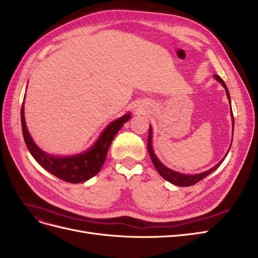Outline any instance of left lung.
Instances as JSON below:
<instances>
[{
    "mask_svg": "<svg viewBox=\"0 0 258 258\" xmlns=\"http://www.w3.org/2000/svg\"><path fill=\"white\" fill-rule=\"evenodd\" d=\"M214 77L224 86V88L226 90V95H227V97L229 99V102H230V96H229V92H228V89H227V86L225 85L224 81L218 75L215 74ZM231 116H232V128H233V115H231ZM152 134H153V132H152V127L150 126V130H148V138H147V150H148V153H150L151 159H152V161L154 163V166H155L156 170L158 171V173L163 178L167 179L168 182L172 183V184H174L176 186H183V187H185V186H191L194 184L198 183L199 181H201V179H204L206 176H208L210 173H212L213 171L216 170L218 167H220L221 163L224 161V159L221 160L215 167H213L212 169H210V170L206 171V172H202L200 174L189 175V174H182V173L175 172V171L170 170L169 168L163 166L162 163L160 162V160L157 157H156V155L154 154V151H153V146H152Z\"/></svg>",
    "mask_w": 258,
    "mask_h": 258,
    "instance_id": "1",
    "label": "left lung"
}]
</instances>
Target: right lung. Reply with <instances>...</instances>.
Masks as SVG:
<instances>
[{
  "label": "right lung",
  "instance_id": "1",
  "mask_svg": "<svg viewBox=\"0 0 258 258\" xmlns=\"http://www.w3.org/2000/svg\"><path fill=\"white\" fill-rule=\"evenodd\" d=\"M23 103L21 106V126L22 135L26 145L33 158L48 172L68 183H81L95 176L102 168L106 158V154L117 132L127 122L131 115L126 114L120 118L114 120L105 128L96 144L84 154L71 156V157H53L44 153L38 148L31 139L27 130Z\"/></svg>",
  "mask_w": 258,
  "mask_h": 258
}]
</instances>
